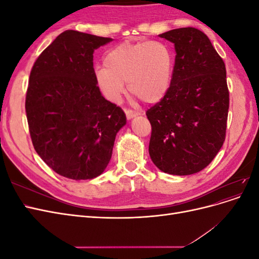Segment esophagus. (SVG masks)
<instances>
[{"label": "esophagus", "mask_w": 259, "mask_h": 259, "mask_svg": "<svg viewBox=\"0 0 259 259\" xmlns=\"http://www.w3.org/2000/svg\"><path fill=\"white\" fill-rule=\"evenodd\" d=\"M125 114H126V117H127V119H132V117H134V116L138 115L139 113H138V112H136V111L130 110V109H125Z\"/></svg>", "instance_id": "obj_1"}]
</instances>
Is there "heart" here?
Returning a JSON list of instances; mask_svg holds the SVG:
<instances>
[{
	"label": "heart",
	"instance_id": "obj_1",
	"mask_svg": "<svg viewBox=\"0 0 259 259\" xmlns=\"http://www.w3.org/2000/svg\"><path fill=\"white\" fill-rule=\"evenodd\" d=\"M104 64L105 67L96 69L95 80L112 103L120 101L125 82L128 91L145 103H159L173 79V52L160 41L122 42L107 52Z\"/></svg>",
	"mask_w": 259,
	"mask_h": 259
}]
</instances>
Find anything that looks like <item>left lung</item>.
Instances as JSON below:
<instances>
[{"instance_id":"1","label":"left lung","mask_w":259,"mask_h":259,"mask_svg":"<svg viewBox=\"0 0 259 259\" xmlns=\"http://www.w3.org/2000/svg\"><path fill=\"white\" fill-rule=\"evenodd\" d=\"M174 43L170 88L146 114L151 124L149 154L171 175H191L214 160L225 142L229 109L226 66L201 30L179 28L160 34Z\"/></svg>"}]
</instances>
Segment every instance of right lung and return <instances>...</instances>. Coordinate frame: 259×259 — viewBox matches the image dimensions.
<instances>
[{"label": "right lung", "instance_id": "right-lung-1", "mask_svg": "<svg viewBox=\"0 0 259 259\" xmlns=\"http://www.w3.org/2000/svg\"><path fill=\"white\" fill-rule=\"evenodd\" d=\"M112 38L67 30L35 60L26 113L36 153L57 174L92 179L107 167L116 133L126 124L120 107L104 98L93 54Z\"/></svg>", "mask_w": 259, "mask_h": 259}]
</instances>
